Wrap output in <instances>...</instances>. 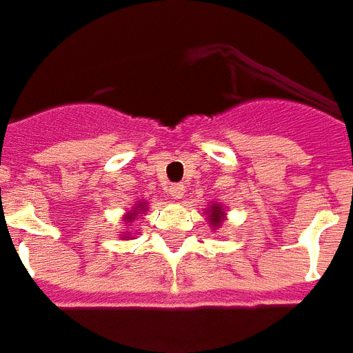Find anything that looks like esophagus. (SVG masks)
I'll return each instance as SVG.
<instances>
[{
  "mask_svg": "<svg viewBox=\"0 0 353 353\" xmlns=\"http://www.w3.org/2000/svg\"><path fill=\"white\" fill-rule=\"evenodd\" d=\"M185 193L184 184H171L169 185V194L173 196V199H182Z\"/></svg>",
  "mask_w": 353,
  "mask_h": 353,
  "instance_id": "34e87169",
  "label": "esophagus"
}]
</instances>
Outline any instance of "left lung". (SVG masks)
<instances>
[{
  "label": "left lung",
  "instance_id": "8db88e82",
  "mask_svg": "<svg viewBox=\"0 0 353 353\" xmlns=\"http://www.w3.org/2000/svg\"><path fill=\"white\" fill-rule=\"evenodd\" d=\"M222 215H224V213H222V210H221V208H219V205H211V215H210L211 224H213V225L221 224Z\"/></svg>",
  "mask_w": 353,
  "mask_h": 353
}]
</instances>
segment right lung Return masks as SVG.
I'll use <instances>...</instances> for the list:
<instances>
[{"instance_id": "1", "label": "right lung", "mask_w": 353, "mask_h": 353, "mask_svg": "<svg viewBox=\"0 0 353 353\" xmlns=\"http://www.w3.org/2000/svg\"><path fill=\"white\" fill-rule=\"evenodd\" d=\"M137 208H143V204L137 205ZM134 211H137V210H134ZM134 215H138V211H137V213H134ZM134 215H131V213H129V219H134Z\"/></svg>"}]
</instances>
